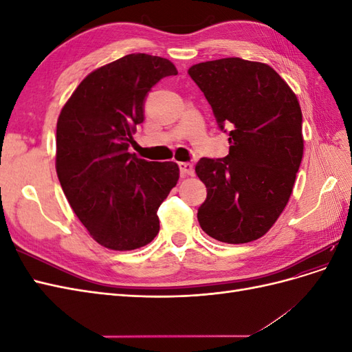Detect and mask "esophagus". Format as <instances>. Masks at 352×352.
I'll return each instance as SVG.
<instances>
[{"instance_id":"esophagus-1","label":"esophagus","mask_w":352,"mask_h":352,"mask_svg":"<svg viewBox=\"0 0 352 352\" xmlns=\"http://www.w3.org/2000/svg\"><path fill=\"white\" fill-rule=\"evenodd\" d=\"M179 168L182 176H192L194 175V164L190 163H179Z\"/></svg>"}]
</instances>
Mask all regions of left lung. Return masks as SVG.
I'll return each instance as SVG.
<instances>
[{"mask_svg": "<svg viewBox=\"0 0 352 352\" xmlns=\"http://www.w3.org/2000/svg\"><path fill=\"white\" fill-rule=\"evenodd\" d=\"M204 92L220 129L229 133L225 158H201L195 173L207 188L198 208L201 229L226 243L265 235L292 194L304 154L302 113L276 70L239 57L198 63L188 70Z\"/></svg>", "mask_w": 352, "mask_h": 352, "instance_id": "obj_1", "label": "left lung"}]
</instances>
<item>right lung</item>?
Instances as JSON below:
<instances>
[{"label":"right lung","instance_id":"1","mask_svg":"<svg viewBox=\"0 0 352 352\" xmlns=\"http://www.w3.org/2000/svg\"><path fill=\"white\" fill-rule=\"evenodd\" d=\"M177 74L167 58L129 54L91 72L57 120L56 170L72 210L102 247L132 251L160 230L157 210L177 180L173 162L127 153L154 85Z\"/></svg>","mask_w":352,"mask_h":352}]
</instances>
